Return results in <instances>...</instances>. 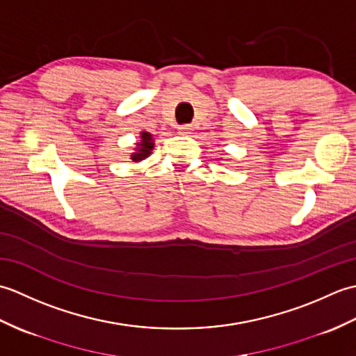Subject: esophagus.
<instances>
[{
    "mask_svg": "<svg viewBox=\"0 0 356 356\" xmlns=\"http://www.w3.org/2000/svg\"><path fill=\"white\" fill-rule=\"evenodd\" d=\"M179 133H180V134H191V125H182V127H179Z\"/></svg>",
    "mask_w": 356,
    "mask_h": 356,
    "instance_id": "34e87169",
    "label": "esophagus"
}]
</instances>
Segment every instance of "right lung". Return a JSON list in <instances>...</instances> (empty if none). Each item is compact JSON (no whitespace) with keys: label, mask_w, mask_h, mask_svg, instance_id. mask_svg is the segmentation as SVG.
Wrapping results in <instances>:
<instances>
[{"label":"right lung","mask_w":356,"mask_h":356,"mask_svg":"<svg viewBox=\"0 0 356 356\" xmlns=\"http://www.w3.org/2000/svg\"><path fill=\"white\" fill-rule=\"evenodd\" d=\"M153 149H154V138H153V134L148 133V131H140L139 140L136 142L134 151H133L131 156H130L131 162L139 163L142 161H145V159L151 154V151H153Z\"/></svg>","instance_id":"right-lung-1"}]
</instances>
